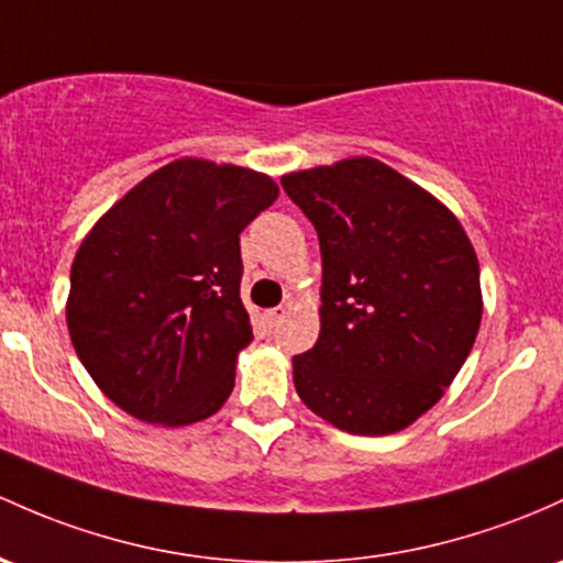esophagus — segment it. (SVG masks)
Returning <instances> with one entry per match:
<instances>
[{
	"label": "esophagus",
	"instance_id": "34e87169",
	"mask_svg": "<svg viewBox=\"0 0 563 563\" xmlns=\"http://www.w3.org/2000/svg\"><path fill=\"white\" fill-rule=\"evenodd\" d=\"M283 314H286V307H272V310H267V314H264V318H267V323L269 325H277L283 320Z\"/></svg>",
	"mask_w": 563,
	"mask_h": 563
}]
</instances>
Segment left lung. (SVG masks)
Returning a JSON list of instances; mask_svg holds the SVG:
<instances>
[{
    "mask_svg": "<svg viewBox=\"0 0 563 563\" xmlns=\"http://www.w3.org/2000/svg\"><path fill=\"white\" fill-rule=\"evenodd\" d=\"M323 256L320 336L299 398L352 435L404 430L441 400L481 325L478 258L435 197L372 157L280 178Z\"/></svg>",
    "mask_w": 563,
    "mask_h": 563,
    "instance_id": "left-lung-1",
    "label": "left lung"
}]
</instances>
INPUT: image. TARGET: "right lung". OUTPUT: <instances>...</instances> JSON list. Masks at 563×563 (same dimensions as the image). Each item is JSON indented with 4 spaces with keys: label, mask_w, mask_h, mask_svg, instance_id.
I'll use <instances>...</instances> for the list:
<instances>
[{
    "label": "right lung",
    "mask_w": 563,
    "mask_h": 563,
    "mask_svg": "<svg viewBox=\"0 0 563 563\" xmlns=\"http://www.w3.org/2000/svg\"><path fill=\"white\" fill-rule=\"evenodd\" d=\"M277 200L269 176L176 159L92 227L71 264V344L107 398L144 422H200L253 339L240 232Z\"/></svg>",
    "instance_id": "right-lung-1"
}]
</instances>
